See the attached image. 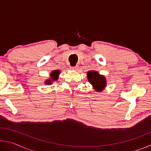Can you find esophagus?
<instances>
[{"label":"esophagus","mask_w":151,"mask_h":151,"mask_svg":"<svg viewBox=\"0 0 151 151\" xmlns=\"http://www.w3.org/2000/svg\"><path fill=\"white\" fill-rule=\"evenodd\" d=\"M71 69L73 70H76L78 68V66H71Z\"/></svg>","instance_id":"esophagus-1"}]
</instances>
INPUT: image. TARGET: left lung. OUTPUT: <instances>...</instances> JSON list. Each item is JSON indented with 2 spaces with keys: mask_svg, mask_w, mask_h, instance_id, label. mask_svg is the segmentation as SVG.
I'll list each match as a JSON object with an SVG mask.
<instances>
[{
  "mask_svg": "<svg viewBox=\"0 0 151 151\" xmlns=\"http://www.w3.org/2000/svg\"><path fill=\"white\" fill-rule=\"evenodd\" d=\"M87 78L95 91L99 93L103 91L106 86V79L105 76L100 75L97 71H88Z\"/></svg>",
  "mask_w": 151,
  "mask_h": 151,
  "instance_id": "obj_1",
  "label": "left lung"
}]
</instances>
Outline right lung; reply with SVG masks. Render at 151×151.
I'll return each mask as SVG.
<instances>
[{"instance_id": "right-lung-1", "label": "right lung", "mask_w": 151, "mask_h": 151, "mask_svg": "<svg viewBox=\"0 0 151 151\" xmlns=\"http://www.w3.org/2000/svg\"><path fill=\"white\" fill-rule=\"evenodd\" d=\"M60 73V70H52L50 74V78L47 79V80L45 81V85H51V84H52L53 82L57 81Z\"/></svg>"}]
</instances>
